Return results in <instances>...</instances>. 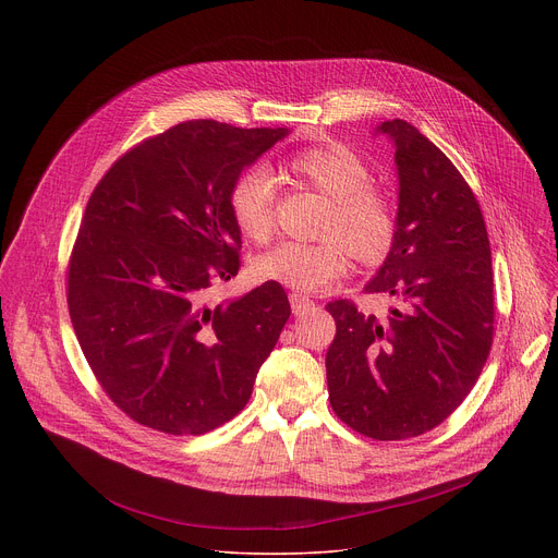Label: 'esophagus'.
I'll return each instance as SVG.
<instances>
[{"label":"esophagus","mask_w":558,"mask_h":558,"mask_svg":"<svg viewBox=\"0 0 558 558\" xmlns=\"http://www.w3.org/2000/svg\"><path fill=\"white\" fill-rule=\"evenodd\" d=\"M289 302H291V311H293L295 315H302V313L315 308V302H313L308 295H304V293H291V295H289Z\"/></svg>","instance_id":"1"}]
</instances>
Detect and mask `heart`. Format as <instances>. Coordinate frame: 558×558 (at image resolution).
I'll use <instances>...</instances> for the list:
<instances>
[{
    "label": "heart",
    "instance_id": "obj_1",
    "mask_svg": "<svg viewBox=\"0 0 558 558\" xmlns=\"http://www.w3.org/2000/svg\"><path fill=\"white\" fill-rule=\"evenodd\" d=\"M289 177L323 194L331 205L320 233L323 243H280L254 260L263 280L313 291L349 267V254L366 265L379 263L395 241L392 205L368 187L371 170L362 156L342 143H327L295 154ZM276 179L265 166H254L235 179L229 192L231 218L245 238L265 243L274 229Z\"/></svg>",
    "mask_w": 558,
    "mask_h": 558
}]
</instances>
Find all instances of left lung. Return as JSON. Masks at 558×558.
<instances>
[{"label": "left lung", "mask_w": 558, "mask_h": 558, "mask_svg": "<svg viewBox=\"0 0 558 558\" xmlns=\"http://www.w3.org/2000/svg\"><path fill=\"white\" fill-rule=\"evenodd\" d=\"M395 147V241L366 282L395 298L386 320L327 304L329 400L353 430L407 439L439 426L472 390L493 344V258L486 222L448 156L404 119L379 123Z\"/></svg>", "instance_id": "8db88e82"}]
</instances>
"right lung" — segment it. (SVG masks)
<instances>
[{
	"label": "right lung",
	"instance_id": "1",
	"mask_svg": "<svg viewBox=\"0 0 558 558\" xmlns=\"http://www.w3.org/2000/svg\"><path fill=\"white\" fill-rule=\"evenodd\" d=\"M289 134L185 121L130 149L95 187L68 269V308L110 400L134 422L203 435L245 409L291 315L265 282L211 306L238 274L229 192Z\"/></svg>",
	"mask_w": 558,
	"mask_h": 558
}]
</instances>
